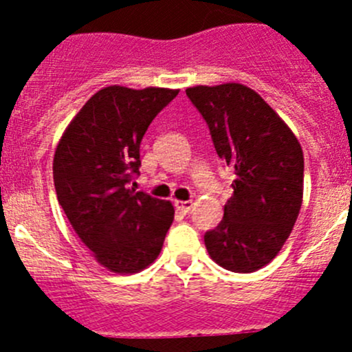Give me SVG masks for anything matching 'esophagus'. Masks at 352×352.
Masks as SVG:
<instances>
[{
	"mask_svg": "<svg viewBox=\"0 0 352 352\" xmlns=\"http://www.w3.org/2000/svg\"><path fill=\"white\" fill-rule=\"evenodd\" d=\"M175 209L182 214H187L192 209V201H175Z\"/></svg>",
	"mask_w": 352,
	"mask_h": 352,
	"instance_id": "obj_1",
	"label": "esophagus"
}]
</instances>
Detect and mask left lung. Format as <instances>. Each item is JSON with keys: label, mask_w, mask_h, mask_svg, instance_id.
<instances>
[{"label": "left lung", "mask_w": 352, "mask_h": 352, "mask_svg": "<svg viewBox=\"0 0 352 352\" xmlns=\"http://www.w3.org/2000/svg\"><path fill=\"white\" fill-rule=\"evenodd\" d=\"M186 94L236 177L223 219L204 233L206 248L221 267L254 272L278 255L296 221L303 151L281 117L243 85L194 87Z\"/></svg>", "instance_id": "left-lung-1"}]
</instances>
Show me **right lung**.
I'll return each mask as SVG.
<instances>
[{"mask_svg": "<svg viewBox=\"0 0 352 352\" xmlns=\"http://www.w3.org/2000/svg\"><path fill=\"white\" fill-rule=\"evenodd\" d=\"M179 90L107 87L76 113L56 148L58 201L104 267L138 272L158 257L173 206L129 189L140 175L144 133Z\"/></svg>", "mask_w": 352, "mask_h": 352, "instance_id": "right-lung-1", "label": "right lung"}]
</instances>
